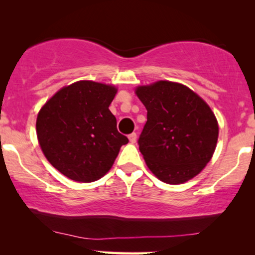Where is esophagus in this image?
<instances>
[{
  "mask_svg": "<svg viewBox=\"0 0 255 255\" xmlns=\"http://www.w3.org/2000/svg\"><path fill=\"white\" fill-rule=\"evenodd\" d=\"M128 139H129V141L131 142V144H135L136 142V134L135 133H131L128 135Z\"/></svg>",
  "mask_w": 255,
  "mask_h": 255,
  "instance_id": "34e87169",
  "label": "esophagus"
}]
</instances>
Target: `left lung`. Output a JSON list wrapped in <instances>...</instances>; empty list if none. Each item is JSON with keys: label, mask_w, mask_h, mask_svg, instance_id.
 Segmentation results:
<instances>
[{"label": "left lung", "mask_w": 255, "mask_h": 255, "mask_svg": "<svg viewBox=\"0 0 255 255\" xmlns=\"http://www.w3.org/2000/svg\"><path fill=\"white\" fill-rule=\"evenodd\" d=\"M135 93L147 110L137 144L148 169L165 183L191 180L215 152V114L191 89L171 81L140 86Z\"/></svg>", "instance_id": "left-lung-1"}]
</instances>
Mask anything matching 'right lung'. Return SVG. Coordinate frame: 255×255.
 <instances>
[{"label": "right lung", "mask_w": 255, "mask_h": 255, "mask_svg": "<svg viewBox=\"0 0 255 255\" xmlns=\"http://www.w3.org/2000/svg\"><path fill=\"white\" fill-rule=\"evenodd\" d=\"M114 86L78 81L61 89L37 118V136L44 156L61 174L78 182L104 176L128 137L118 130L109 105Z\"/></svg>", "instance_id": "obj_1"}]
</instances>
